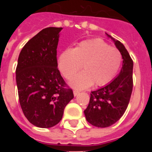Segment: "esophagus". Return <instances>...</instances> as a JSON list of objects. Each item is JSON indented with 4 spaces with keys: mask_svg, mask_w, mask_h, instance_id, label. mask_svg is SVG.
Instances as JSON below:
<instances>
[{
    "mask_svg": "<svg viewBox=\"0 0 152 152\" xmlns=\"http://www.w3.org/2000/svg\"><path fill=\"white\" fill-rule=\"evenodd\" d=\"M79 94H80V91H76V90H75V91H74V95H75V96H77Z\"/></svg>",
    "mask_w": 152,
    "mask_h": 152,
    "instance_id": "34e87169",
    "label": "esophagus"
}]
</instances>
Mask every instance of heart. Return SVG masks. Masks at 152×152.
<instances>
[{
	"label": "heart",
	"instance_id": "1",
	"mask_svg": "<svg viewBox=\"0 0 152 152\" xmlns=\"http://www.w3.org/2000/svg\"><path fill=\"white\" fill-rule=\"evenodd\" d=\"M122 62L118 49L110 47L100 39L81 42L72 50L68 49L60 55L58 65L66 79H71L83 65L84 72L77 74L70 84L76 89H85L94 83L105 85L115 77Z\"/></svg>",
	"mask_w": 152,
	"mask_h": 152
}]
</instances>
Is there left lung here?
<instances>
[{
  "mask_svg": "<svg viewBox=\"0 0 152 152\" xmlns=\"http://www.w3.org/2000/svg\"><path fill=\"white\" fill-rule=\"evenodd\" d=\"M107 35L113 40L123 60L117 77L105 87L91 92L89 104L84 111L87 121L100 128L112 126L123 116L133 88V61L123 43Z\"/></svg>",
  "mask_w": 152,
  "mask_h": 152,
  "instance_id": "8db88e82",
  "label": "left lung"
}]
</instances>
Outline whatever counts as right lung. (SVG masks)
I'll return each instance as SVG.
<instances>
[{
    "mask_svg": "<svg viewBox=\"0 0 152 152\" xmlns=\"http://www.w3.org/2000/svg\"><path fill=\"white\" fill-rule=\"evenodd\" d=\"M61 27H48L24 45L18 58L16 80L20 104L30 123L51 128L61 121L74 98L58 68L57 46Z\"/></svg>",
    "mask_w": 152,
    "mask_h": 152,
    "instance_id": "add662e5",
    "label": "right lung"
}]
</instances>
